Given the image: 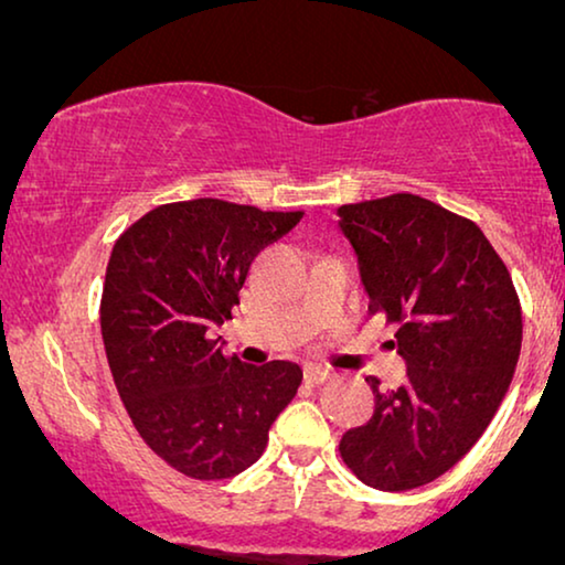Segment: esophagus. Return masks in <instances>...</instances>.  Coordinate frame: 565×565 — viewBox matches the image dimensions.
I'll return each instance as SVG.
<instances>
[{"mask_svg": "<svg viewBox=\"0 0 565 565\" xmlns=\"http://www.w3.org/2000/svg\"><path fill=\"white\" fill-rule=\"evenodd\" d=\"M329 377H331V370H326V366H318V364L306 366V382L308 384H321Z\"/></svg>", "mask_w": 565, "mask_h": 565, "instance_id": "34e87169", "label": "esophagus"}]
</instances>
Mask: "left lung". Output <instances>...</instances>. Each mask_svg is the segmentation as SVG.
<instances>
[{
    "label": "left lung",
    "mask_w": 565,
    "mask_h": 565,
    "mask_svg": "<svg viewBox=\"0 0 565 565\" xmlns=\"http://www.w3.org/2000/svg\"><path fill=\"white\" fill-rule=\"evenodd\" d=\"M372 313L397 323L407 380L341 438L364 484L407 492L459 463L492 423L520 359L512 277L481 228L413 193L339 206Z\"/></svg>",
    "instance_id": "8db88e82"
}]
</instances>
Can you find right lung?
<instances>
[{"label":"right lung","instance_id":"add662e5","mask_svg":"<svg viewBox=\"0 0 565 565\" xmlns=\"http://www.w3.org/2000/svg\"><path fill=\"white\" fill-rule=\"evenodd\" d=\"M300 218L195 199L152 209L114 244L102 298L114 384L145 444L185 477L249 469L296 397L298 364H244L209 331L239 306L259 249Z\"/></svg>","mask_w":565,"mask_h":565}]
</instances>
